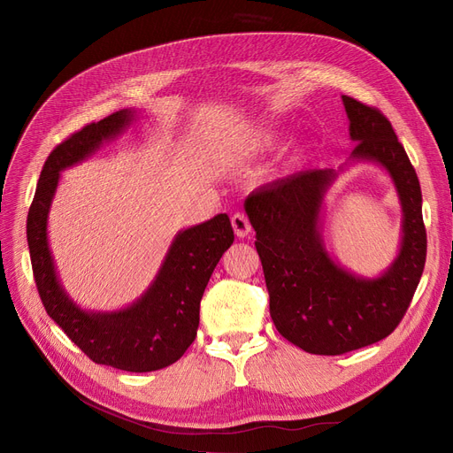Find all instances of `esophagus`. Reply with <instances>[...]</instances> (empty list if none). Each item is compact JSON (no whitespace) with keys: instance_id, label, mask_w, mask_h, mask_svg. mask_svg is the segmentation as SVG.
<instances>
[{"instance_id":"34e87169","label":"esophagus","mask_w":453,"mask_h":453,"mask_svg":"<svg viewBox=\"0 0 453 453\" xmlns=\"http://www.w3.org/2000/svg\"><path fill=\"white\" fill-rule=\"evenodd\" d=\"M230 223H232V228H234L238 238H245L251 232V223L245 213H240V211L234 213L230 219Z\"/></svg>"}]
</instances>
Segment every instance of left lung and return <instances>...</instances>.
I'll return each instance as SVG.
<instances>
[{
	"label": "left lung",
	"mask_w": 453,
	"mask_h": 453,
	"mask_svg": "<svg viewBox=\"0 0 453 453\" xmlns=\"http://www.w3.org/2000/svg\"><path fill=\"white\" fill-rule=\"evenodd\" d=\"M353 158L386 168L399 190L403 245L391 268L376 280L355 278L325 251L319 211L334 170H306L260 187L245 200L257 232L270 315L280 334L315 355H342L389 336L412 303L427 257L421 187L403 143L380 109L342 96Z\"/></svg>",
	"instance_id": "1"
}]
</instances>
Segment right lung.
Segmentation results:
<instances>
[{
    "label": "right lung",
    "mask_w": 453,
    "mask_h": 453,
    "mask_svg": "<svg viewBox=\"0 0 453 453\" xmlns=\"http://www.w3.org/2000/svg\"><path fill=\"white\" fill-rule=\"evenodd\" d=\"M130 119L132 113L122 109L90 122L52 149L39 175L26 234L41 303L54 323L94 363L127 372H150L175 363L195 342L203 289L219 258L234 242V230L228 215L221 213L180 232L153 285L127 310L87 313L67 298L47 242V215L60 172L88 157Z\"/></svg>",
    "instance_id": "1"
}]
</instances>
